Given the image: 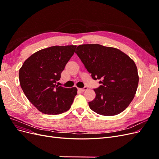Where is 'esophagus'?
<instances>
[{
    "label": "esophagus",
    "instance_id": "esophagus-1",
    "mask_svg": "<svg viewBox=\"0 0 159 159\" xmlns=\"http://www.w3.org/2000/svg\"><path fill=\"white\" fill-rule=\"evenodd\" d=\"M79 90H80V91H86V90H88V88H87V87H84V88H79Z\"/></svg>",
    "mask_w": 159,
    "mask_h": 159
}]
</instances>
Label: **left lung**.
I'll list each match as a JSON object with an SVG mask.
<instances>
[{"label": "left lung", "mask_w": 159, "mask_h": 159, "mask_svg": "<svg viewBox=\"0 0 159 159\" xmlns=\"http://www.w3.org/2000/svg\"><path fill=\"white\" fill-rule=\"evenodd\" d=\"M76 54L95 80H101L94 89L96 96L89 102L98 114L112 116L125 109L133 99L138 87L137 66L121 50L100 44H82Z\"/></svg>", "instance_id": "left-lung-1"}]
</instances>
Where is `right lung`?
<instances>
[{
  "label": "right lung",
  "mask_w": 159,
  "mask_h": 159,
  "mask_svg": "<svg viewBox=\"0 0 159 159\" xmlns=\"http://www.w3.org/2000/svg\"><path fill=\"white\" fill-rule=\"evenodd\" d=\"M76 46H54L36 52L19 70L21 88L28 99L40 112L57 115L71 107L78 89L56 85Z\"/></svg>",
  "instance_id": "obj_1"
}]
</instances>
